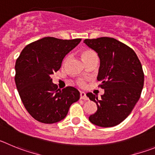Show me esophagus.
<instances>
[{
	"label": "esophagus",
	"mask_w": 155,
	"mask_h": 155,
	"mask_svg": "<svg viewBox=\"0 0 155 155\" xmlns=\"http://www.w3.org/2000/svg\"><path fill=\"white\" fill-rule=\"evenodd\" d=\"M80 99H82V100H88L87 96H86V93H85L84 92H80Z\"/></svg>",
	"instance_id": "obj_1"
}]
</instances>
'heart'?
I'll use <instances>...</instances> for the list:
<instances>
[{
	"label": "heart",
	"instance_id": "1",
	"mask_svg": "<svg viewBox=\"0 0 155 155\" xmlns=\"http://www.w3.org/2000/svg\"><path fill=\"white\" fill-rule=\"evenodd\" d=\"M94 55H96V53H95L94 51H93V50H90V49H84L83 51H82V57H83V59L84 61H86V59H88V58H91V57L94 56ZM68 58H69V57H66V58H65V60H64V62H66L68 61ZM78 83L79 84H83V81L82 80H79V82H78Z\"/></svg>",
	"mask_w": 155,
	"mask_h": 155
}]
</instances>
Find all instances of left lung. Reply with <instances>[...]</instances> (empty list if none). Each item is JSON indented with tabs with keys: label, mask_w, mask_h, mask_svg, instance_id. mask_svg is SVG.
<instances>
[{
	"label": "left lung",
	"mask_w": 155,
	"mask_h": 155,
	"mask_svg": "<svg viewBox=\"0 0 155 155\" xmlns=\"http://www.w3.org/2000/svg\"><path fill=\"white\" fill-rule=\"evenodd\" d=\"M83 42L100 58L97 80L104 90L100 98L92 93L86 94L97 106L89 120L102 127L118 125L140 99L144 80L140 60L132 48L113 38L85 39Z\"/></svg>",
	"instance_id": "obj_1"
}]
</instances>
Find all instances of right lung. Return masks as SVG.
Masks as SVG:
<instances>
[{"mask_svg":"<svg viewBox=\"0 0 155 155\" xmlns=\"http://www.w3.org/2000/svg\"><path fill=\"white\" fill-rule=\"evenodd\" d=\"M81 38H43L22 50L15 64V83L24 106L31 117L44 124H55L66 117L80 93L72 86L59 90L51 75L61 68L66 55Z\"/></svg>","mask_w":155,"mask_h":155,"instance_id":"obj_1","label":"right lung"}]
</instances>
